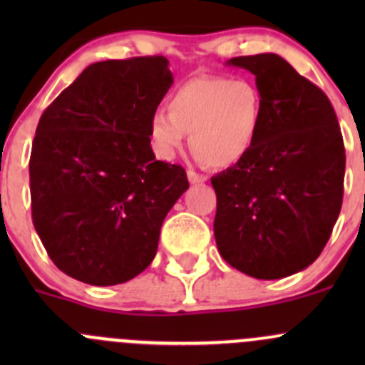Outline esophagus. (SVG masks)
I'll return each instance as SVG.
<instances>
[{"instance_id":"obj_1","label":"esophagus","mask_w":365,"mask_h":365,"mask_svg":"<svg viewBox=\"0 0 365 365\" xmlns=\"http://www.w3.org/2000/svg\"><path fill=\"white\" fill-rule=\"evenodd\" d=\"M187 178H189L190 183H205L206 182L205 175H200V173L192 171V169H189V171H187Z\"/></svg>"}]
</instances>
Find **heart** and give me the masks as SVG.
<instances>
[{"label": "heart", "mask_w": 365, "mask_h": 365, "mask_svg": "<svg viewBox=\"0 0 365 365\" xmlns=\"http://www.w3.org/2000/svg\"><path fill=\"white\" fill-rule=\"evenodd\" d=\"M261 125L263 98L252 81L201 76L173 91L168 113L152 114L148 134L160 159H173L190 134L197 159L230 168L252 152Z\"/></svg>", "instance_id": "1"}]
</instances>
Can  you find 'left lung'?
I'll return each mask as SVG.
<instances>
[{"mask_svg": "<svg viewBox=\"0 0 365 365\" xmlns=\"http://www.w3.org/2000/svg\"><path fill=\"white\" fill-rule=\"evenodd\" d=\"M256 77L263 125L252 152L212 178L220 256L256 279L305 270L339 217L344 145L336 111L318 86L274 53L231 58Z\"/></svg>", "mask_w": 365, "mask_h": 365, "instance_id": "1", "label": "left lung"}]
</instances>
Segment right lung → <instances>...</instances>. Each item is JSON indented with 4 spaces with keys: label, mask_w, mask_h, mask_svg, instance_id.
<instances>
[{
    "label": "right lung",
    "mask_w": 365,
    "mask_h": 365,
    "mask_svg": "<svg viewBox=\"0 0 365 365\" xmlns=\"http://www.w3.org/2000/svg\"><path fill=\"white\" fill-rule=\"evenodd\" d=\"M173 84L164 56L97 61L42 114L29 159L33 226L58 268L114 286L153 261L160 227L189 189L155 159L148 123Z\"/></svg>",
    "instance_id": "add662e5"
}]
</instances>
